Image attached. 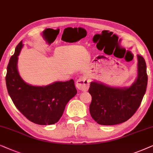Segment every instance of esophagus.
Masks as SVG:
<instances>
[{"label": "esophagus", "instance_id": "34e87169", "mask_svg": "<svg viewBox=\"0 0 153 153\" xmlns=\"http://www.w3.org/2000/svg\"><path fill=\"white\" fill-rule=\"evenodd\" d=\"M89 78L86 75H81L76 81V87L78 89L82 91H87L89 87Z\"/></svg>", "mask_w": 153, "mask_h": 153}]
</instances>
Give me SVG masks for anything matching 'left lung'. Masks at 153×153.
<instances>
[{"mask_svg": "<svg viewBox=\"0 0 153 153\" xmlns=\"http://www.w3.org/2000/svg\"><path fill=\"white\" fill-rule=\"evenodd\" d=\"M138 75L129 87H112L101 82H91L89 112L98 124L114 125L131 118L140 106L148 84L145 59L137 55Z\"/></svg>", "mask_w": 153, "mask_h": 153, "instance_id": "8db88e82", "label": "left lung"}]
</instances>
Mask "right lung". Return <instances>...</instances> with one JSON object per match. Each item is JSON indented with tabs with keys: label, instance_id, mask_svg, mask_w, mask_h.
<instances>
[{
	"label": "right lung",
	"instance_id": "right-lung-1",
	"mask_svg": "<svg viewBox=\"0 0 153 153\" xmlns=\"http://www.w3.org/2000/svg\"><path fill=\"white\" fill-rule=\"evenodd\" d=\"M17 45L10 58L5 77L6 86L17 108L32 123L50 125L59 120L67 103L77 94L74 80L54 82L47 86H33L22 80L17 70V61L23 48Z\"/></svg>",
	"mask_w": 153,
	"mask_h": 153
}]
</instances>
